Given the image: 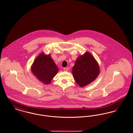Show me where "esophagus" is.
<instances>
[{
    "instance_id": "obj_1",
    "label": "esophagus",
    "mask_w": 133,
    "mask_h": 133,
    "mask_svg": "<svg viewBox=\"0 0 133 133\" xmlns=\"http://www.w3.org/2000/svg\"><path fill=\"white\" fill-rule=\"evenodd\" d=\"M64 71H68V68H64L63 69Z\"/></svg>"
}]
</instances>
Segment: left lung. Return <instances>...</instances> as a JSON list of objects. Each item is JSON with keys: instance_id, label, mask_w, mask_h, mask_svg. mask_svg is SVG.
Wrapping results in <instances>:
<instances>
[{"instance_id": "obj_1", "label": "left lung", "mask_w": 133, "mask_h": 133, "mask_svg": "<svg viewBox=\"0 0 133 133\" xmlns=\"http://www.w3.org/2000/svg\"><path fill=\"white\" fill-rule=\"evenodd\" d=\"M99 72L98 64L89 52L77 58L72 69L73 77L80 87H84L93 81Z\"/></svg>"}]
</instances>
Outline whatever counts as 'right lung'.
Masks as SVG:
<instances>
[{"label": "right lung", "mask_w": 133, "mask_h": 133, "mask_svg": "<svg viewBox=\"0 0 133 133\" xmlns=\"http://www.w3.org/2000/svg\"><path fill=\"white\" fill-rule=\"evenodd\" d=\"M31 71L38 80L45 84H49L57 74L58 69L50 55L40 54L36 58L32 66Z\"/></svg>", "instance_id": "add662e5"}]
</instances>
